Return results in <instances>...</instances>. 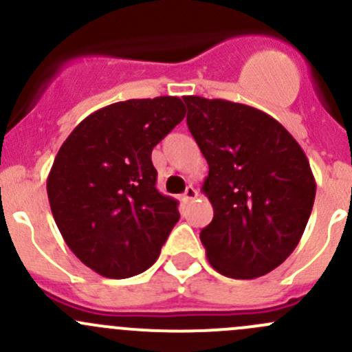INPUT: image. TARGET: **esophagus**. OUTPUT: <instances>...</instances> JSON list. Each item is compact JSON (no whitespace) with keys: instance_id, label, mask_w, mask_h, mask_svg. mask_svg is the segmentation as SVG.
I'll return each instance as SVG.
<instances>
[{"instance_id":"obj_1","label":"esophagus","mask_w":352,"mask_h":352,"mask_svg":"<svg viewBox=\"0 0 352 352\" xmlns=\"http://www.w3.org/2000/svg\"><path fill=\"white\" fill-rule=\"evenodd\" d=\"M196 196H197V190L194 189L192 186H189V187H187V189H186V192H184L182 201H184V202H189V201H192V199L196 197Z\"/></svg>"}]
</instances>
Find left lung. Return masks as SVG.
Returning <instances> with one entry per match:
<instances>
[{
	"label": "left lung",
	"instance_id": "left-lung-1",
	"mask_svg": "<svg viewBox=\"0 0 352 352\" xmlns=\"http://www.w3.org/2000/svg\"><path fill=\"white\" fill-rule=\"evenodd\" d=\"M182 98L187 126L209 165L202 192L214 216L201 232L209 264L233 279L267 274L296 248L314 208L317 186L307 155L262 110Z\"/></svg>",
	"mask_w": 352,
	"mask_h": 352
}]
</instances>
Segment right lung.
Listing matches in <instances>:
<instances>
[{
	"label": "right lung",
	"mask_w": 352,
	"mask_h": 352,
	"mask_svg": "<svg viewBox=\"0 0 352 352\" xmlns=\"http://www.w3.org/2000/svg\"><path fill=\"white\" fill-rule=\"evenodd\" d=\"M184 117L179 97L117 102L59 148L47 177L52 216L71 252L100 276L146 271L179 221V202L156 189L151 151Z\"/></svg>",
	"instance_id": "add662e5"
}]
</instances>
